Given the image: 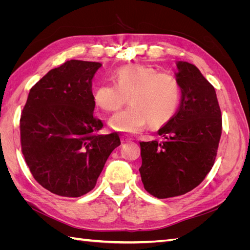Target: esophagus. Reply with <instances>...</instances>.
I'll list each match as a JSON object with an SVG mask.
<instances>
[{
    "label": "esophagus",
    "instance_id": "esophagus-1",
    "mask_svg": "<svg viewBox=\"0 0 250 250\" xmlns=\"http://www.w3.org/2000/svg\"><path fill=\"white\" fill-rule=\"evenodd\" d=\"M121 141H122V143H127V142L132 141V139H131V138H128V137H125V135H123V137L121 138Z\"/></svg>",
    "mask_w": 250,
    "mask_h": 250
}]
</instances>
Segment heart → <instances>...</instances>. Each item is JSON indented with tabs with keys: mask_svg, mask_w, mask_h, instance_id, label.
I'll use <instances>...</instances> for the list:
<instances>
[{
	"mask_svg": "<svg viewBox=\"0 0 250 250\" xmlns=\"http://www.w3.org/2000/svg\"><path fill=\"white\" fill-rule=\"evenodd\" d=\"M115 84L98 85L93 95L96 106L104 112L122 108L129 97L130 106L113 116L109 125L115 130L135 133L148 123L160 127L175 115L181 100L177 78L144 64H127L112 74Z\"/></svg>",
	"mask_w": 250,
	"mask_h": 250,
	"instance_id": "heart-1",
	"label": "heart"
}]
</instances>
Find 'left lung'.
Here are the masks:
<instances>
[{"mask_svg":"<svg viewBox=\"0 0 250 250\" xmlns=\"http://www.w3.org/2000/svg\"><path fill=\"white\" fill-rule=\"evenodd\" d=\"M179 107L158 134L162 141L140 142V173L145 190L160 199L199 186L213 168L222 133L221 110L214 86L194 64L177 62Z\"/></svg>","mask_w":250,"mask_h":250,"instance_id":"8db88e82","label":"left lung"}]
</instances>
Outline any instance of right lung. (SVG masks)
<instances>
[{
	"label": "right lung",
	"mask_w": 250,
	"mask_h": 250,
	"mask_svg": "<svg viewBox=\"0 0 250 250\" xmlns=\"http://www.w3.org/2000/svg\"><path fill=\"white\" fill-rule=\"evenodd\" d=\"M101 63L70 60L30 89L20 120L21 153L34 179L51 193L80 197L92 191L118 133L100 134L92 84Z\"/></svg>",
	"instance_id": "obj_1"
}]
</instances>
